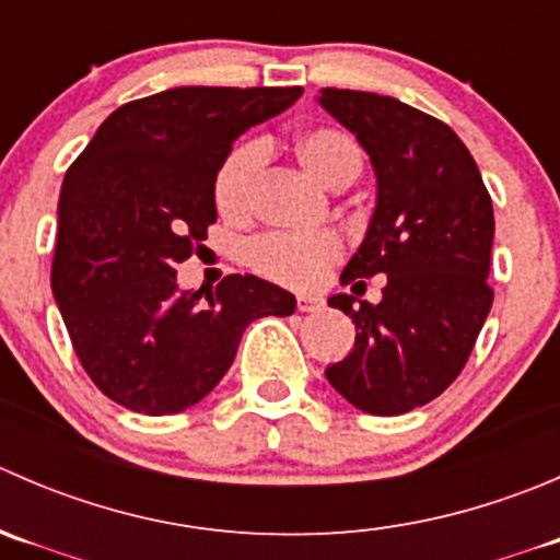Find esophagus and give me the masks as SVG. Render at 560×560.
<instances>
[{
    "instance_id": "34e87169",
    "label": "esophagus",
    "mask_w": 560,
    "mask_h": 560,
    "mask_svg": "<svg viewBox=\"0 0 560 560\" xmlns=\"http://www.w3.org/2000/svg\"><path fill=\"white\" fill-rule=\"evenodd\" d=\"M322 301L312 295H298V312H319Z\"/></svg>"
}]
</instances>
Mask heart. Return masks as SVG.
Here are the masks:
<instances>
[{
  "instance_id": "1",
  "label": "heart",
  "mask_w": 560,
  "mask_h": 560,
  "mask_svg": "<svg viewBox=\"0 0 560 560\" xmlns=\"http://www.w3.org/2000/svg\"><path fill=\"white\" fill-rule=\"evenodd\" d=\"M298 160L314 178L330 189H341L358 178L363 167L360 145L338 127L303 129L295 140ZM262 145L244 143L230 151L213 178V200L219 213L230 222H244L254 208V180H257ZM248 265L265 279L284 287H314L330 265L343 257V241L330 230L308 235L270 233L254 241L246 252Z\"/></svg>"
}]
</instances>
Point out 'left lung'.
<instances>
[{
  "instance_id": "left-lung-1",
  "label": "left lung",
  "mask_w": 560,
  "mask_h": 560,
  "mask_svg": "<svg viewBox=\"0 0 560 560\" xmlns=\"http://www.w3.org/2000/svg\"><path fill=\"white\" fill-rule=\"evenodd\" d=\"M319 103L358 135L380 180L369 235L341 284L358 295L363 279L387 276L376 306H354L352 295L327 301L354 322L358 338L325 374L360 411L404 415L453 385L488 319L493 200L474 156L439 118L352 89H322Z\"/></svg>"
}]
</instances>
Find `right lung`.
Listing matches in <instances>:
<instances>
[{"instance_id":"add662e5","label":"right lung","mask_w":560,"mask_h":560,"mask_svg":"<svg viewBox=\"0 0 560 560\" xmlns=\"http://www.w3.org/2000/svg\"><path fill=\"white\" fill-rule=\"evenodd\" d=\"M301 94L180 86L132 100L67 171L50 290L83 371L124 409H189L228 374L248 322L295 312L290 292L252 273L178 292L175 265L217 222L213 178L235 138Z\"/></svg>"}]
</instances>
